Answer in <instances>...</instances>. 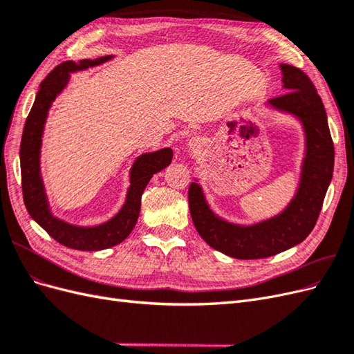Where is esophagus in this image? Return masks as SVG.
I'll return each mask as SVG.
<instances>
[{
    "mask_svg": "<svg viewBox=\"0 0 354 354\" xmlns=\"http://www.w3.org/2000/svg\"><path fill=\"white\" fill-rule=\"evenodd\" d=\"M187 147H189V151L195 152V153H199L202 151V147H203V142L201 140V138L194 137V138H190V140H189Z\"/></svg>",
    "mask_w": 354,
    "mask_h": 354,
    "instance_id": "34e87169",
    "label": "esophagus"
}]
</instances>
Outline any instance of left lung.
I'll return each instance as SVG.
<instances>
[{
  "mask_svg": "<svg viewBox=\"0 0 354 354\" xmlns=\"http://www.w3.org/2000/svg\"><path fill=\"white\" fill-rule=\"evenodd\" d=\"M279 68L282 88L288 93L270 99L266 106L295 118L304 133V156L292 199L270 218L238 224L211 209L196 178L189 187L190 216L201 238L233 259H266L301 243L315 227L334 173V143L315 85L295 66L281 63Z\"/></svg>",
  "mask_w": 354,
  "mask_h": 354,
  "instance_id": "8db88e82",
  "label": "left lung"
}]
</instances>
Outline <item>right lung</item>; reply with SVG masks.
Instances as JSON below:
<instances>
[{
	"instance_id": "add662e5",
	"label": "right lung",
	"mask_w": 354,
	"mask_h": 354,
	"mask_svg": "<svg viewBox=\"0 0 354 354\" xmlns=\"http://www.w3.org/2000/svg\"><path fill=\"white\" fill-rule=\"evenodd\" d=\"M113 56H103L94 60L65 62L41 82L34 106L26 118L22 143H20V171H22L24 202L39 226L59 243L78 251H102L121 243L134 229L140 214L142 195L153 174L171 164L173 149L164 147L155 152L138 155L130 168V186L124 205L112 218L95 226H78L53 216L47 199L44 181L41 176V146L48 111L57 95L66 88L71 73L87 71L112 60Z\"/></svg>"
}]
</instances>
